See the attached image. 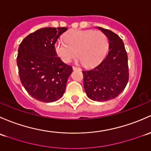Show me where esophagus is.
I'll return each mask as SVG.
<instances>
[{"label": "esophagus", "instance_id": "1", "mask_svg": "<svg viewBox=\"0 0 151 151\" xmlns=\"http://www.w3.org/2000/svg\"><path fill=\"white\" fill-rule=\"evenodd\" d=\"M73 70H81L80 68H78V67H76V66H73Z\"/></svg>", "mask_w": 151, "mask_h": 151}]
</instances>
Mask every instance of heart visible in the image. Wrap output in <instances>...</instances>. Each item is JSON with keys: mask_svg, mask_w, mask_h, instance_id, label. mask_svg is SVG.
Masks as SVG:
<instances>
[{"mask_svg": "<svg viewBox=\"0 0 151 151\" xmlns=\"http://www.w3.org/2000/svg\"><path fill=\"white\" fill-rule=\"evenodd\" d=\"M108 49V38L104 32L92 29H73L64 35V41H57L54 50L60 60L69 63L76 57L86 67L97 65Z\"/></svg>", "mask_w": 151, "mask_h": 151, "instance_id": "1", "label": "heart"}]
</instances>
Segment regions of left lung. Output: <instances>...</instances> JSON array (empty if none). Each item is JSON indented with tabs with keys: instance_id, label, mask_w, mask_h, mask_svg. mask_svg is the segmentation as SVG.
<instances>
[{
	"instance_id": "8db88e82",
	"label": "left lung",
	"mask_w": 151,
	"mask_h": 151,
	"mask_svg": "<svg viewBox=\"0 0 151 151\" xmlns=\"http://www.w3.org/2000/svg\"><path fill=\"white\" fill-rule=\"evenodd\" d=\"M109 40L105 58L93 69L83 70V86L88 98L105 102L116 98L129 81L128 57L122 39L108 29L98 27Z\"/></svg>"
}]
</instances>
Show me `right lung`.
Instances as JSON below:
<instances>
[{"instance_id": "right-lung-1", "label": "right lung", "mask_w": 151, "mask_h": 151, "mask_svg": "<svg viewBox=\"0 0 151 151\" xmlns=\"http://www.w3.org/2000/svg\"><path fill=\"white\" fill-rule=\"evenodd\" d=\"M66 27H44L23 39L18 49L17 63L22 84L33 98L52 102L63 97L70 65L57 57L54 44Z\"/></svg>"}]
</instances>
